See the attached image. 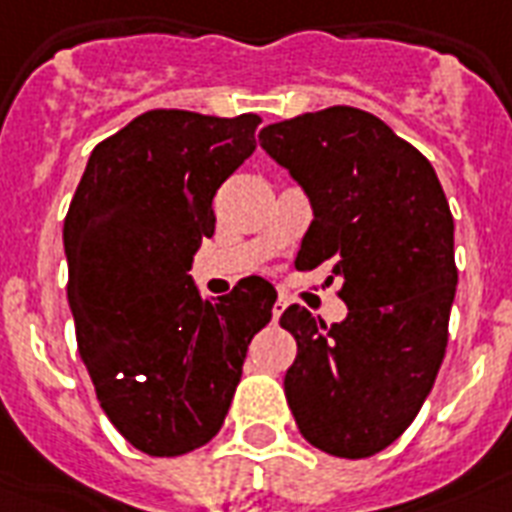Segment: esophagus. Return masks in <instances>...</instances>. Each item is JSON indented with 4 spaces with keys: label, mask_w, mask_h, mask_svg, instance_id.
I'll return each instance as SVG.
<instances>
[{
    "label": "esophagus",
    "mask_w": 512,
    "mask_h": 512,
    "mask_svg": "<svg viewBox=\"0 0 512 512\" xmlns=\"http://www.w3.org/2000/svg\"><path fill=\"white\" fill-rule=\"evenodd\" d=\"M284 308H287V298H282V295H279V298H276V303H273V319L282 317Z\"/></svg>",
    "instance_id": "esophagus-1"
}]
</instances>
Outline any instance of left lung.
Here are the masks:
<instances>
[{
	"mask_svg": "<svg viewBox=\"0 0 512 512\" xmlns=\"http://www.w3.org/2000/svg\"><path fill=\"white\" fill-rule=\"evenodd\" d=\"M260 147L306 190L314 220L298 271L341 279L327 327L290 306L298 341L284 395L319 451L365 459L403 435L446 357L456 295L454 217L432 163L370 112L327 107L271 123Z\"/></svg>",
	"mask_w": 512,
	"mask_h": 512,
	"instance_id": "8db88e82",
	"label": "left lung"
}]
</instances>
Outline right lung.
Wrapping results in <instances>:
<instances>
[{
	"label": "right lung",
	"mask_w": 512,
	"mask_h": 512,
	"mask_svg": "<svg viewBox=\"0 0 512 512\" xmlns=\"http://www.w3.org/2000/svg\"><path fill=\"white\" fill-rule=\"evenodd\" d=\"M257 126L150 109L96 144L66 212L77 349L109 421L144 454L182 456L220 432L249 341L271 322V282L247 276L206 300L187 276Z\"/></svg>",
	"instance_id": "1"
}]
</instances>
